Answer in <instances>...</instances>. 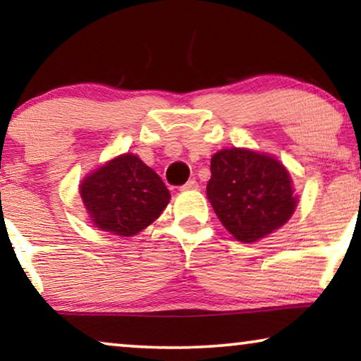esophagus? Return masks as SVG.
Wrapping results in <instances>:
<instances>
[{"label": "esophagus", "mask_w": 361, "mask_h": 361, "mask_svg": "<svg viewBox=\"0 0 361 361\" xmlns=\"http://www.w3.org/2000/svg\"><path fill=\"white\" fill-rule=\"evenodd\" d=\"M195 190H197V181L196 180L186 181L185 185L181 186V191H195Z\"/></svg>", "instance_id": "obj_1"}]
</instances>
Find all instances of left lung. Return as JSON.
Returning a JSON list of instances; mask_svg holds the SVG:
<instances>
[{
  "label": "left lung",
  "instance_id": "8db88e82",
  "mask_svg": "<svg viewBox=\"0 0 361 361\" xmlns=\"http://www.w3.org/2000/svg\"><path fill=\"white\" fill-rule=\"evenodd\" d=\"M206 192L221 224L243 243L280 229L298 206L286 166L273 155L240 147L212 155Z\"/></svg>",
  "mask_w": 361,
  "mask_h": 361
}]
</instances>
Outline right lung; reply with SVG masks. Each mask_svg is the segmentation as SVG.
<instances>
[{"instance_id":"right-lung-1","label":"right lung","mask_w":361,"mask_h":361,"mask_svg":"<svg viewBox=\"0 0 361 361\" xmlns=\"http://www.w3.org/2000/svg\"><path fill=\"white\" fill-rule=\"evenodd\" d=\"M80 196L93 226L119 237L144 231L171 197L160 176L135 154L114 157L86 175Z\"/></svg>"}]
</instances>
